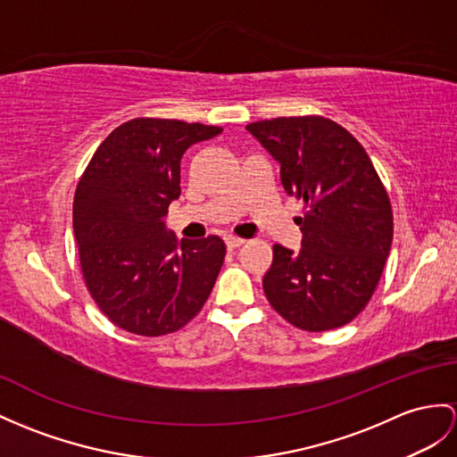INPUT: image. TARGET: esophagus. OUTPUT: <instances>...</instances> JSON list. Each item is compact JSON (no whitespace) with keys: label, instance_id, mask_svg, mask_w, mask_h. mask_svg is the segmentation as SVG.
Masks as SVG:
<instances>
[{"label":"esophagus","instance_id":"esophagus-1","mask_svg":"<svg viewBox=\"0 0 457 457\" xmlns=\"http://www.w3.org/2000/svg\"><path fill=\"white\" fill-rule=\"evenodd\" d=\"M225 242H227V248H228V250H237V248H240L242 244L246 242V240H242V238H238V237H227Z\"/></svg>","mask_w":457,"mask_h":457}]
</instances>
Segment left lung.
Returning <instances> with one entry per match:
<instances>
[{
    "label": "left lung",
    "mask_w": 457,
    "mask_h": 457,
    "mask_svg": "<svg viewBox=\"0 0 457 457\" xmlns=\"http://www.w3.org/2000/svg\"><path fill=\"white\" fill-rule=\"evenodd\" d=\"M246 129L279 161L285 192L306 207L295 219L303 248L273 246L267 300L298 329L349 324L372 298L394 238L392 204L370 157L324 116L262 120Z\"/></svg>",
    "instance_id": "left-lung-1"
}]
</instances>
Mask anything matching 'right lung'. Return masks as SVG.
<instances>
[{"label": "right lung", "instance_id": "obj_1", "mask_svg": "<svg viewBox=\"0 0 457 457\" xmlns=\"http://www.w3.org/2000/svg\"><path fill=\"white\" fill-rule=\"evenodd\" d=\"M222 128L133 118L98 145L73 197L85 285L114 326L136 336L178 331L204 308L225 262L219 237L178 242L164 215L180 197V161Z\"/></svg>", "mask_w": 457, "mask_h": 457}]
</instances>
